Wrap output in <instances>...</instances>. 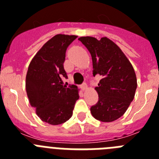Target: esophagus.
<instances>
[{
    "label": "esophagus",
    "mask_w": 159,
    "mask_h": 159,
    "mask_svg": "<svg viewBox=\"0 0 159 159\" xmlns=\"http://www.w3.org/2000/svg\"><path fill=\"white\" fill-rule=\"evenodd\" d=\"M81 88H82L83 91H86V90L88 89V84H87L86 83H84V84L81 85Z\"/></svg>",
    "instance_id": "34e87169"
}]
</instances>
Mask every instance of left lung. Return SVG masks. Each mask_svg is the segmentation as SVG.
<instances>
[{"instance_id":"left-lung-1","label":"left lung","mask_w":159,"mask_h":159,"mask_svg":"<svg viewBox=\"0 0 159 159\" xmlns=\"http://www.w3.org/2000/svg\"><path fill=\"white\" fill-rule=\"evenodd\" d=\"M91 53L93 75H102L95 91L99 101L91 107L97 120L110 123L124 115L134 99L137 79L134 67L120 48L107 37L79 38Z\"/></svg>"}]
</instances>
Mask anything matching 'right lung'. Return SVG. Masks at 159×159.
I'll use <instances>...</instances> for the list:
<instances>
[{
	"instance_id": "add662e5",
	"label": "right lung",
	"mask_w": 159,
	"mask_h": 159,
	"mask_svg": "<svg viewBox=\"0 0 159 159\" xmlns=\"http://www.w3.org/2000/svg\"><path fill=\"white\" fill-rule=\"evenodd\" d=\"M77 36L57 34L48 40L31 60L25 88L31 106L43 122L65 123L71 117L80 98L75 85H63L67 78L64 67L67 48Z\"/></svg>"
}]
</instances>
